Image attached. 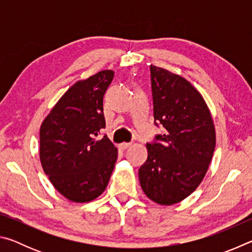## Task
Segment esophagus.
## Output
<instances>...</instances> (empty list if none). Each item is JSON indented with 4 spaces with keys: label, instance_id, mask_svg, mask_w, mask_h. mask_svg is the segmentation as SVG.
<instances>
[{
    "label": "esophagus",
    "instance_id": "34e87169",
    "mask_svg": "<svg viewBox=\"0 0 252 252\" xmlns=\"http://www.w3.org/2000/svg\"><path fill=\"white\" fill-rule=\"evenodd\" d=\"M129 147H131V143L130 142H123V143L120 144V148L123 149V150H125V149H127Z\"/></svg>",
    "mask_w": 252,
    "mask_h": 252
}]
</instances>
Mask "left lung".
<instances>
[{
  "label": "left lung",
  "mask_w": 252,
  "mask_h": 252,
  "mask_svg": "<svg viewBox=\"0 0 252 252\" xmlns=\"http://www.w3.org/2000/svg\"><path fill=\"white\" fill-rule=\"evenodd\" d=\"M155 125L164 127L147 143L139 180L149 199L162 206L182 201L203 180L216 147L210 110L189 81L150 65Z\"/></svg>",
  "instance_id": "1"
}]
</instances>
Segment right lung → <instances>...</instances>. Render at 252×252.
<instances>
[{"mask_svg":"<svg viewBox=\"0 0 252 252\" xmlns=\"http://www.w3.org/2000/svg\"><path fill=\"white\" fill-rule=\"evenodd\" d=\"M112 70L78 81L53 106L40 129V160L51 183L73 202H89L105 190L118 149L104 135L103 96Z\"/></svg>","mask_w":252,"mask_h":252,"instance_id":"obj_1","label":"right lung"}]
</instances>
